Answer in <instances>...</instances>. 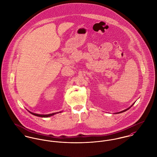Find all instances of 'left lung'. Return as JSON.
<instances>
[{
	"mask_svg": "<svg viewBox=\"0 0 157 157\" xmlns=\"http://www.w3.org/2000/svg\"><path fill=\"white\" fill-rule=\"evenodd\" d=\"M134 103H135V102H134ZM134 103H133V104H132V105H131L129 107H128V109H125V110H123V111H122V112H117V113H116V114H117V113H122V112H125V111L128 110V109H130V108H131V107H132V106L134 105Z\"/></svg>",
	"mask_w": 157,
	"mask_h": 157,
	"instance_id": "8db88e82",
	"label": "left lung"
}]
</instances>
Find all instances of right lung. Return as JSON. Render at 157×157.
Segmentation results:
<instances>
[{"mask_svg":"<svg viewBox=\"0 0 157 157\" xmlns=\"http://www.w3.org/2000/svg\"><path fill=\"white\" fill-rule=\"evenodd\" d=\"M28 111L30 113H31L32 114H33V115L36 116H38V117H50V116H53V115H55V114H57V113H61V112H63V111H60V112H59L53 113H51V114H40L32 113V112H30V111H29V110H28Z\"/></svg>","mask_w":157,"mask_h":157,"instance_id":"add662e5","label":"right lung"}]
</instances>
